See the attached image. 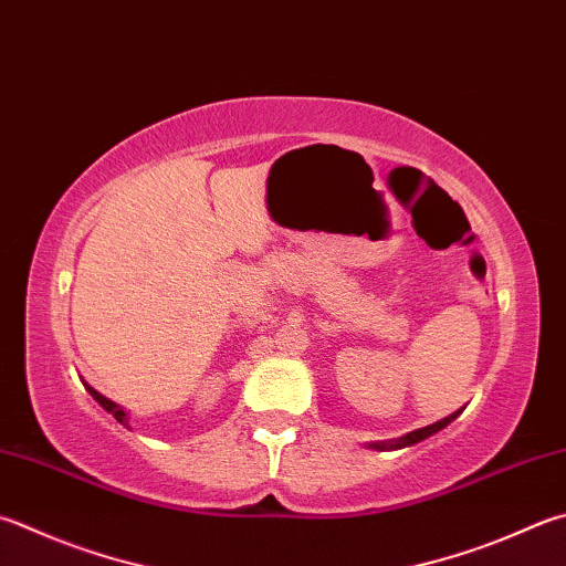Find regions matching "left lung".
<instances>
[{
    "mask_svg": "<svg viewBox=\"0 0 566 566\" xmlns=\"http://www.w3.org/2000/svg\"><path fill=\"white\" fill-rule=\"evenodd\" d=\"M455 416H458V411L451 413V416H446V419H441V421L431 423V426H423V429H416V431H411V433H407V436H401L399 441H391V443H371V449L384 451V449H403V446H413V443H419V441H423V439H429V436H433L436 431H441L443 426H449V423L455 419Z\"/></svg>",
    "mask_w": 566,
    "mask_h": 566,
    "instance_id": "8db88e82",
    "label": "left lung"
}]
</instances>
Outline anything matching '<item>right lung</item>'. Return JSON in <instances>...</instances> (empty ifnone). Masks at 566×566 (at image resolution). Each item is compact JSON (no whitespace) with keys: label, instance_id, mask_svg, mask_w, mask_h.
<instances>
[{"label":"right lung","instance_id":"add662e5","mask_svg":"<svg viewBox=\"0 0 566 566\" xmlns=\"http://www.w3.org/2000/svg\"><path fill=\"white\" fill-rule=\"evenodd\" d=\"M85 389H88V394H91V397H93L95 401H98V403H101V407H103L105 411H108V413H113V416H115V419H117V421H120L123 426H127V413H125V411H123L120 407H117V403H115V401H111V399H105L101 391H95V389L91 387V384H85Z\"/></svg>","mask_w":566,"mask_h":566}]
</instances>
